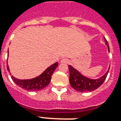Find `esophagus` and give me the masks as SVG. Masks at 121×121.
I'll list each match as a JSON object with an SVG mask.
<instances>
[{
    "mask_svg": "<svg viewBox=\"0 0 121 121\" xmlns=\"http://www.w3.org/2000/svg\"><path fill=\"white\" fill-rule=\"evenodd\" d=\"M69 62V60L66 58H63V59H61L60 61V63H67Z\"/></svg>",
    "mask_w": 121,
    "mask_h": 121,
    "instance_id": "obj_1",
    "label": "esophagus"
}]
</instances>
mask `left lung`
<instances>
[{"mask_svg":"<svg viewBox=\"0 0 121 121\" xmlns=\"http://www.w3.org/2000/svg\"><path fill=\"white\" fill-rule=\"evenodd\" d=\"M104 41L106 45L108 46V49L109 52V48L108 43L104 38ZM69 82L71 87L79 92H89L95 90L104 83V80L106 78L108 73L109 72V68L104 75L98 79H91L87 77L83 76L78 70L74 69L71 65H69Z\"/></svg>","mask_w":121,"mask_h":121,"instance_id":"left-lung-1","label":"left lung"}]
</instances>
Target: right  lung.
Masks as SVG:
<instances>
[{"mask_svg":"<svg viewBox=\"0 0 121 121\" xmlns=\"http://www.w3.org/2000/svg\"><path fill=\"white\" fill-rule=\"evenodd\" d=\"M58 65V63L56 62L55 63L51 65L50 67H48L39 76L34 78L28 80H20L15 78L14 76L12 75V79L18 86L26 91H40L49 84L51 80V76ZM7 69L9 72V74H12L9 71L8 65H7Z\"/></svg>","mask_w":121,"mask_h":121,"instance_id":"1","label":"right lung"}]
</instances>
